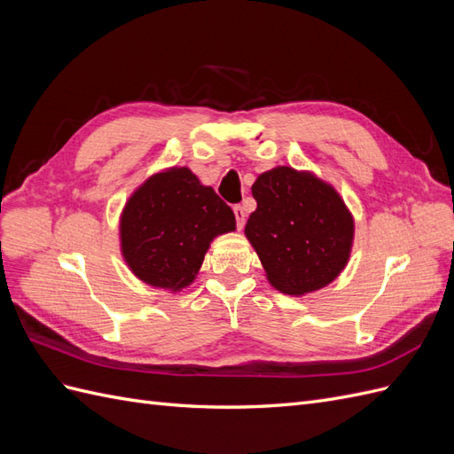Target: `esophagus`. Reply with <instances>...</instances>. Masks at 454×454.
<instances>
[{"instance_id":"34e87169","label":"esophagus","mask_w":454,"mask_h":454,"mask_svg":"<svg viewBox=\"0 0 454 454\" xmlns=\"http://www.w3.org/2000/svg\"><path fill=\"white\" fill-rule=\"evenodd\" d=\"M232 212H235V217H237V227H239V229H244V222H246L244 206L235 204V206H232Z\"/></svg>"}]
</instances>
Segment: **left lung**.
Wrapping results in <instances>:
<instances>
[{"instance_id": "left-lung-1", "label": "left lung", "mask_w": 454, "mask_h": 454, "mask_svg": "<svg viewBox=\"0 0 454 454\" xmlns=\"http://www.w3.org/2000/svg\"><path fill=\"white\" fill-rule=\"evenodd\" d=\"M257 200L244 235L272 287L305 295L332 284L347 267L354 217L337 191L312 172L277 167L252 185Z\"/></svg>"}]
</instances>
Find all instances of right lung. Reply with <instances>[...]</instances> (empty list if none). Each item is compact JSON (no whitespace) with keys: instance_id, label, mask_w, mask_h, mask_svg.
<instances>
[{"instance_id":"obj_1","label":"right lung","mask_w":454,"mask_h":454,"mask_svg":"<svg viewBox=\"0 0 454 454\" xmlns=\"http://www.w3.org/2000/svg\"><path fill=\"white\" fill-rule=\"evenodd\" d=\"M237 229L235 214L187 167L149 176L119 222L121 254L142 282L180 292L197 278L210 242Z\"/></svg>"}]
</instances>
